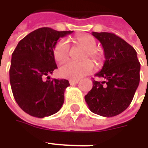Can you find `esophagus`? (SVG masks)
Listing matches in <instances>:
<instances>
[{"label": "esophagus", "instance_id": "34e87169", "mask_svg": "<svg viewBox=\"0 0 148 148\" xmlns=\"http://www.w3.org/2000/svg\"><path fill=\"white\" fill-rule=\"evenodd\" d=\"M69 82L71 84H76L79 82V80H77V79H71L69 80Z\"/></svg>", "mask_w": 148, "mask_h": 148}]
</instances>
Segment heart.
Returning a JSON list of instances; mask_svg holds the SVG:
<instances>
[{
	"label": "heart",
	"instance_id": "obj_1",
	"mask_svg": "<svg viewBox=\"0 0 148 148\" xmlns=\"http://www.w3.org/2000/svg\"><path fill=\"white\" fill-rule=\"evenodd\" d=\"M74 42L86 50L84 62L76 63L69 61L60 68V76L70 79H80L88 75L94 69L93 63L89 60L90 58L97 64L101 65L103 60V53L97 49V41L90 34H79L74 38ZM70 53V45L65 40H59L53 47V55L58 63H64L68 59Z\"/></svg>",
	"mask_w": 148,
	"mask_h": 148
}]
</instances>
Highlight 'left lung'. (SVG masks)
Here are the masks:
<instances>
[{"label": "left lung", "instance_id": "obj_1", "mask_svg": "<svg viewBox=\"0 0 148 148\" xmlns=\"http://www.w3.org/2000/svg\"><path fill=\"white\" fill-rule=\"evenodd\" d=\"M101 43L105 62L95 74L103 81H93L84 99L90 110L103 117H114L128 108L140 82V64L131 45L113 33L92 32Z\"/></svg>", "mask_w": 148, "mask_h": 148}]
</instances>
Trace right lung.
<instances>
[{"label": "right lung", "instance_id": "obj_1", "mask_svg": "<svg viewBox=\"0 0 148 148\" xmlns=\"http://www.w3.org/2000/svg\"><path fill=\"white\" fill-rule=\"evenodd\" d=\"M72 32L41 27L17 44L12 53L10 83L15 101L27 114L42 118L55 114L62 107L69 81L45 78H50L58 68L53 51L58 39Z\"/></svg>", "mask_w": 148, "mask_h": 148}]
</instances>
